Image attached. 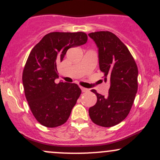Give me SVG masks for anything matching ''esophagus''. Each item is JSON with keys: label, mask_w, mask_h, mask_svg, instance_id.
Segmentation results:
<instances>
[{"label": "esophagus", "mask_w": 160, "mask_h": 160, "mask_svg": "<svg viewBox=\"0 0 160 160\" xmlns=\"http://www.w3.org/2000/svg\"><path fill=\"white\" fill-rule=\"evenodd\" d=\"M80 89H81V90H82V92H88L89 91V89H86V88H84V87H80Z\"/></svg>", "instance_id": "esophagus-1"}]
</instances>
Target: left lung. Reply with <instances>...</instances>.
Instances as JSON below:
<instances>
[{
    "instance_id": "left-lung-1",
    "label": "left lung",
    "mask_w": 160,
    "mask_h": 160,
    "mask_svg": "<svg viewBox=\"0 0 160 160\" xmlns=\"http://www.w3.org/2000/svg\"><path fill=\"white\" fill-rule=\"evenodd\" d=\"M98 47L99 68L104 80L110 81L106 96L92 92L97 102L89 109L92 121L103 127L116 126L127 117L138 91V71L126 46L110 32H97L88 34Z\"/></svg>"
}]
</instances>
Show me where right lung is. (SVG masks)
I'll return each instance as SVG.
<instances>
[{"label":"right lung","mask_w":160,"mask_h":160,"mask_svg":"<svg viewBox=\"0 0 160 160\" xmlns=\"http://www.w3.org/2000/svg\"><path fill=\"white\" fill-rule=\"evenodd\" d=\"M86 41L84 32H51L31 51L23 70L22 83L31 111L43 126L57 127L69 118L81 89L76 83H56V64L63 60L68 49Z\"/></svg>","instance_id":"add662e5"}]
</instances>
